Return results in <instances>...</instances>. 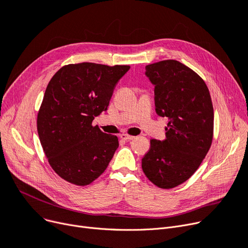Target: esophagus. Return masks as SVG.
I'll return each instance as SVG.
<instances>
[{
    "instance_id": "esophagus-1",
    "label": "esophagus",
    "mask_w": 248,
    "mask_h": 248,
    "mask_svg": "<svg viewBox=\"0 0 248 248\" xmlns=\"http://www.w3.org/2000/svg\"><path fill=\"white\" fill-rule=\"evenodd\" d=\"M121 139H123V140H132L135 139V137H134V136H129V135L124 134V135L121 136Z\"/></svg>"
}]
</instances>
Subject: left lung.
<instances>
[{
	"mask_svg": "<svg viewBox=\"0 0 248 248\" xmlns=\"http://www.w3.org/2000/svg\"><path fill=\"white\" fill-rule=\"evenodd\" d=\"M146 76L155 86V112L169 123L165 140H151L141 168L155 186L171 189L196 172L211 147L212 100L202 78L177 60L147 65Z\"/></svg>",
	"mask_w": 248,
	"mask_h": 248,
	"instance_id": "8db88e82",
	"label": "left lung"
}]
</instances>
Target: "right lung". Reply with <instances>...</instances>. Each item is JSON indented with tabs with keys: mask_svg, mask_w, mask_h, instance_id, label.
<instances>
[{
	"mask_svg": "<svg viewBox=\"0 0 248 248\" xmlns=\"http://www.w3.org/2000/svg\"><path fill=\"white\" fill-rule=\"evenodd\" d=\"M128 65L68 64L51 78L38 112L37 131L52 169L65 181L85 186L108 168L119 148L116 136L93 125L107 111L114 86Z\"/></svg>",
	"mask_w": 248,
	"mask_h": 248,
	"instance_id": "add662e5",
	"label": "right lung"
}]
</instances>
